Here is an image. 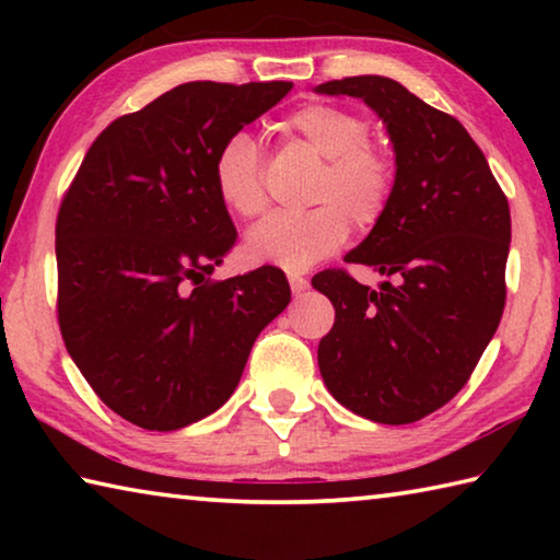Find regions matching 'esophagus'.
<instances>
[{
	"label": "esophagus",
	"instance_id": "obj_1",
	"mask_svg": "<svg viewBox=\"0 0 560 560\" xmlns=\"http://www.w3.org/2000/svg\"><path fill=\"white\" fill-rule=\"evenodd\" d=\"M289 283H291L293 293H301V291L308 289V279L301 277V273H289Z\"/></svg>",
	"mask_w": 560,
	"mask_h": 560
}]
</instances>
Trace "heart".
Masks as SVG:
<instances>
[{
	"instance_id": "heart-1",
	"label": "heart",
	"mask_w": 560,
	"mask_h": 560,
	"mask_svg": "<svg viewBox=\"0 0 560 560\" xmlns=\"http://www.w3.org/2000/svg\"><path fill=\"white\" fill-rule=\"evenodd\" d=\"M291 140L324 160L308 212H279L246 234L244 254L254 264L299 273L334 254L348 240L350 222L373 226L395 189V160L371 138V122L334 103H306L281 120ZM212 183L220 200L240 217L267 210L261 153L249 132L236 130L217 148Z\"/></svg>"
}]
</instances>
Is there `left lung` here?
I'll return each mask as SVG.
<instances>
[{"mask_svg": "<svg viewBox=\"0 0 560 560\" xmlns=\"http://www.w3.org/2000/svg\"><path fill=\"white\" fill-rule=\"evenodd\" d=\"M363 98L395 150V189L346 261L395 277L381 291L343 269L314 277L336 308L318 368L336 400L365 420L410 424L467 385L506 303L511 214L479 145L457 118L385 75L316 86Z\"/></svg>", "mask_w": 560, "mask_h": 560, "instance_id": "8db88e82", "label": "left lung"}]
</instances>
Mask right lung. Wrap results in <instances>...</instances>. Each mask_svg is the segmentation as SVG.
<instances>
[{"instance_id": "1", "label": "right lung", "mask_w": 560, "mask_h": 560, "mask_svg": "<svg viewBox=\"0 0 560 560\" xmlns=\"http://www.w3.org/2000/svg\"><path fill=\"white\" fill-rule=\"evenodd\" d=\"M293 83L192 81L93 140L56 220L59 328L103 402L143 430L187 428L230 400L254 340L291 301L277 267L210 281L236 230L217 148Z\"/></svg>"}]
</instances>
